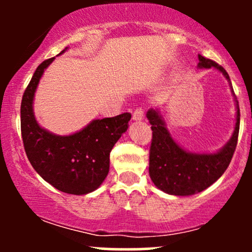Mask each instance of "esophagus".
Instances as JSON below:
<instances>
[{
	"label": "esophagus",
	"mask_w": 252,
	"mask_h": 252,
	"mask_svg": "<svg viewBox=\"0 0 252 252\" xmlns=\"http://www.w3.org/2000/svg\"><path fill=\"white\" fill-rule=\"evenodd\" d=\"M143 116H144V110L142 108H137L134 111V114H132V120L141 121L143 120Z\"/></svg>",
	"instance_id": "obj_1"
}]
</instances>
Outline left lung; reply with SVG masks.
Wrapping results in <instances>:
<instances>
[{
	"instance_id": "left-lung-1",
	"label": "left lung",
	"mask_w": 252,
	"mask_h": 252,
	"mask_svg": "<svg viewBox=\"0 0 252 252\" xmlns=\"http://www.w3.org/2000/svg\"><path fill=\"white\" fill-rule=\"evenodd\" d=\"M199 68L215 67L230 82L227 72L220 65L198 56ZM147 118L152 124L153 138L149 152V175L158 189L173 195H192L210 187L224 174L237 147L239 114L237 104L235 131L230 141L213 154H196L181 148L173 140L158 110L150 109Z\"/></svg>"
}]
</instances>
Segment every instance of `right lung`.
<instances>
[{
	"mask_svg": "<svg viewBox=\"0 0 252 252\" xmlns=\"http://www.w3.org/2000/svg\"><path fill=\"white\" fill-rule=\"evenodd\" d=\"M67 48L62 51L63 53ZM60 53V54H62ZM54 58L37 66L21 102V135L33 168L45 181L68 194H88L109 173L110 152L128 129L129 112L94 120L72 135H54L41 128L33 111L37 84Z\"/></svg>",
	"mask_w": 252,
	"mask_h": 252,
	"instance_id": "1",
	"label": "right lung"
}]
</instances>
